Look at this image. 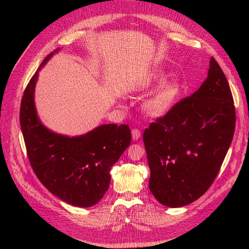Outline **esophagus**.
<instances>
[{"label": "esophagus", "mask_w": 249, "mask_h": 249, "mask_svg": "<svg viewBox=\"0 0 249 249\" xmlns=\"http://www.w3.org/2000/svg\"><path fill=\"white\" fill-rule=\"evenodd\" d=\"M131 137H133L134 141H137L141 137V131L138 128H134L131 130Z\"/></svg>", "instance_id": "1"}]
</instances>
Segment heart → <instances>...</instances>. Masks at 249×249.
I'll return each instance as SVG.
<instances>
[{"instance_id": "1", "label": "heart", "mask_w": 249, "mask_h": 249, "mask_svg": "<svg viewBox=\"0 0 249 249\" xmlns=\"http://www.w3.org/2000/svg\"><path fill=\"white\" fill-rule=\"evenodd\" d=\"M165 78L163 72L155 71L149 73L141 81V86L150 87ZM179 93V84L177 81H166L156 91L144 100L142 109L150 116H161L167 113L176 102Z\"/></svg>"}]
</instances>
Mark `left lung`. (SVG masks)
<instances>
[{
  "mask_svg": "<svg viewBox=\"0 0 249 249\" xmlns=\"http://www.w3.org/2000/svg\"><path fill=\"white\" fill-rule=\"evenodd\" d=\"M234 128L229 83L211 57L208 78L198 91L144 130L149 187L158 202L181 208L199 199L218 174Z\"/></svg>",
  "mask_w": 249,
  "mask_h": 249,
  "instance_id": "left-lung-1",
  "label": "left lung"
}]
</instances>
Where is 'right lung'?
Here are the masks:
<instances>
[{
	"label": "right lung",
	"instance_id": "obj_1",
	"mask_svg": "<svg viewBox=\"0 0 249 249\" xmlns=\"http://www.w3.org/2000/svg\"><path fill=\"white\" fill-rule=\"evenodd\" d=\"M41 63L28 87L20 107V125L32 168L41 184L64 202L89 208L99 202L111 181L110 170L130 144L128 125L104 124L89 133L68 137L41 123L36 112L34 92Z\"/></svg>",
	"mask_w": 249,
	"mask_h": 249
}]
</instances>
